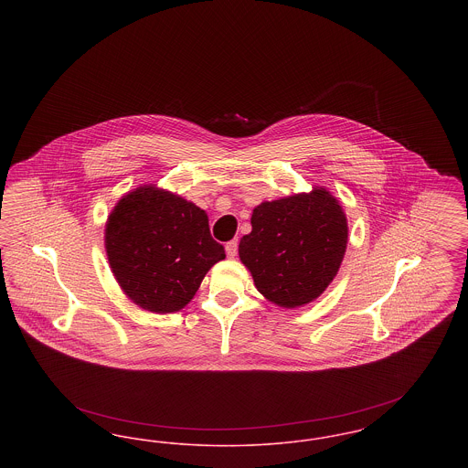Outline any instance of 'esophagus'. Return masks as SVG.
I'll return each mask as SVG.
<instances>
[{"mask_svg": "<svg viewBox=\"0 0 468 468\" xmlns=\"http://www.w3.org/2000/svg\"><path fill=\"white\" fill-rule=\"evenodd\" d=\"M237 252H239V240H231V242L226 244V254H228V258H235Z\"/></svg>", "mask_w": 468, "mask_h": 468, "instance_id": "34e87169", "label": "esophagus"}]
</instances>
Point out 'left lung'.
<instances>
[{
    "label": "left lung",
    "instance_id": "8db88e82",
    "mask_svg": "<svg viewBox=\"0 0 468 468\" xmlns=\"http://www.w3.org/2000/svg\"><path fill=\"white\" fill-rule=\"evenodd\" d=\"M239 254L258 291L281 307L315 300L334 281L347 245V219L326 189L258 205Z\"/></svg>",
    "mask_w": 468,
    "mask_h": 468
}]
</instances>
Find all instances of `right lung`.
Listing matches in <instances>:
<instances>
[{
    "label": "right lung",
    "mask_w": 468,
    "mask_h": 468,
    "mask_svg": "<svg viewBox=\"0 0 468 468\" xmlns=\"http://www.w3.org/2000/svg\"><path fill=\"white\" fill-rule=\"evenodd\" d=\"M105 247L119 286L136 305L157 314L186 307L205 273L226 258L205 210L154 186L138 187L115 205Z\"/></svg>",
    "instance_id": "add662e5"
}]
</instances>
